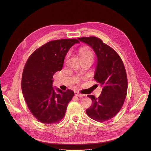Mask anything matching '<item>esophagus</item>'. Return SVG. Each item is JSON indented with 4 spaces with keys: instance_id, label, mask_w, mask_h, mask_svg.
<instances>
[{
    "instance_id": "34e87169",
    "label": "esophagus",
    "mask_w": 151,
    "mask_h": 151,
    "mask_svg": "<svg viewBox=\"0 0 151 151\" xmlns=\"http://www.w3.org/2000/svg\"><path fill=\"white\" fill-rule=\"evenodd\" d=\"M75 95L77 96H78V97H83V96H84L85 95H83V94H81L80 93H79L78 92H75Z\"/></svg>"
}]
</instances>
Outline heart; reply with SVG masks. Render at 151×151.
<instances>
[{
	"instance_id": "obj_1",
	"label": "heart",
	"mask_w": 151,
	"mask_h": 151,
	"mask_svg": "<svg viewBox=\"0 0 151 151\" xmlns=\"http://www.w3.org/2000/svg\"><path fill=\"white\" fill-rule=\"evenodd\" d=\"M78 53L81 60L91 59L93 61L94 58L93 52L91 49L88 46H83L79 49Z\"/></svg>"
}]
</instances>
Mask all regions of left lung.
<instances>
[{
	"mask_svg": "<svg viewBox=\"0 0 151 151\" xmlns=\"http://www.w3.org/2000/svg\"><path fill=\"white\" fill-rule=\"evenodd\" d=\"M78 39L95 51L98 62L93 78L103 87L98 98L88 95L92 105L86 109V114L95 121L104 122L114 117L124 104L128 86L125 67L118 53L100 38L90 37Z\"/></svg>",
	"mask_w": 151,
	"mask_h": 151,
	"instance_id": "1",
	"label": "left lung"
}]
</instances>
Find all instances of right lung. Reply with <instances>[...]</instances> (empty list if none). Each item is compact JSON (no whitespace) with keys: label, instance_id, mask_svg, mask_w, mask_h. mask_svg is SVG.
Returning <instances> with one entry per match:
<instances>
[{"label":"right lung","instance_id":"1","mask_svg":"<svg viewBox=\"0 0 151 151\" xmlns=\"http://www.w3.org/2000/svg\"><path fill=\"white\" fill-rule=\"evenodd\" d=\"M76 39L54 40L35 50L28 59L22 72V92L32 115L45 124L59 123L65 117L74 92L52 86L53 76L62 69L65 56Z\"/></svg>","mask_w":151,"mask_h":151}]
</instances>
